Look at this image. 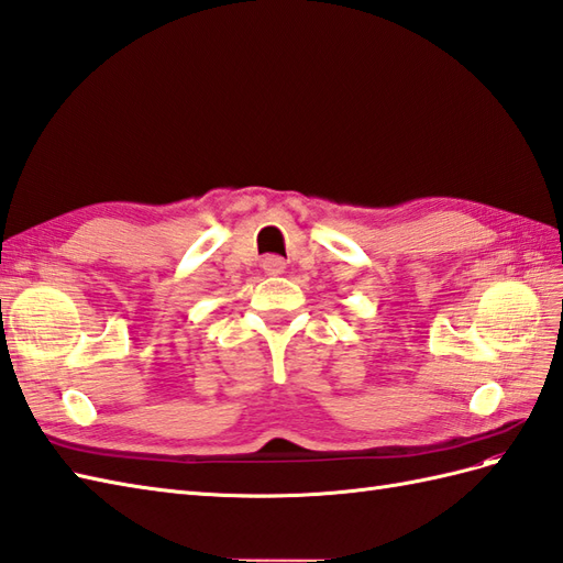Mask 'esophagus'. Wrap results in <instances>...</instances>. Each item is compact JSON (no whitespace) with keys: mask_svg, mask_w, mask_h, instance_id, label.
<instances>
[{"mask_svg":"<svg viewBox=\"0 0 563 563\" xmlns=\"http://www.w3.org/2000/svg\"><path fill=\"white\" fill-rule=\"evenodd\" d=\"M263 269H265L267 274H282V272L286 269V263H284V260H282L279 255H267V257L263 260Z\"/></svg>","mask_w":563,"mask_h":563,"instance_id":"34e87169","label":"esophagus"}]
</instances>
